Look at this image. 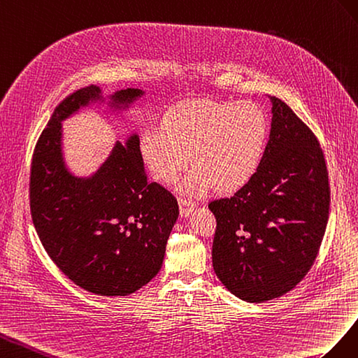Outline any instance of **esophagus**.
I'll return each instance as SVG.
<instances>
[{
    "instance_id": "1",
    "label": "esophagus",
    "mask_w": 358,
    "mask_h": 358,
    "mask_svg": "<svg viewBox=\"0 0 358 358\" xmlns=\"http://www.w3.org/2000/svg\"><path fill=\"white\" fill-rule=\"evenodd\" d=\"M178 203H180V214L182 217L189 216V214L193 211V208H195L196 203L187 199V198H178Z\"/></svg>"
}]
</instances>
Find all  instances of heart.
<instances>
[{
	"label": "heart",
	"instance_id": "1",
	"mask_svg": "<svg viewBox=\"0 0 358 358\" xmlns=\"http://www.w3.org/2000/svg\"><path fill=\"white\" fill-rule=\"evenodd\" d=\"M268 141V120L252 101L192 100L169 109L162 127L147 129L139 148L147 168L171 185L189 165V192L229 193L258 172Z\"/></svg>",
	"mask_w": 358,
	"mask_h": 358
}]
</instances>
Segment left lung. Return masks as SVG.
Returning <instances> with one entry per match:
<instances>
[{"label": "left lung", "instance_id": "1", "mask_svg": "<svg viewBox=\"0 0 358 358\" xmlns=\"http://www.w3.org/2000/svg\"><path fill=\"white\" fill-rule=\"evenodd\" d=\"M261 166L231 198L211 201L213 267L238 299H278L301 282L327 228L330 182L313 131L278 97Z\"/></svg>", "mask_w": 358, "mask_h": 358}]
</instances>
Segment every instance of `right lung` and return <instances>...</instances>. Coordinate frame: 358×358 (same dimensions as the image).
<instances>
[{
  "label": "right lung",
  "mask_w": 358,
  "mask_h": 358,
  "mask_svg": "<svg viewBox=\"0 0 358 358\" xmlns=\"http://www.w3.org/2000/svg\"><path fill=\"white\" fill-rule=\"evenodd\" d=\"M142 94L127 88L110 100L120 108ZM100 99V88L88 85L55 108L33 152L29 208L57 267L85 291L117 297L138 291L159 273L178 202L169 190L148 181L138 135L126 145L117 142L94 176L80 178L69 172L61 121Z\"/></svg>",
  "instance_id": "add662e5"
}]
</instances>
